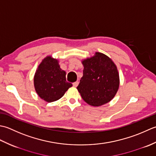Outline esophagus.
Returning a JSON list of instances; mask_svg holds the SVG:
<instances>
[{"instance_id": "esophagus-1", "label": "esophagus", "mask_w": 156, "mask_h": 156, "mask_svg": "<svg viewBox=\"0 0 156 156\" xmlns=\"http://www.w3.org/2000/svg\"><path fill=\"white\" fill-rule=\"evenodd\" d=\"M78 84H79V82L78 81H75V82H74L73 83V85L74 87H77V85H78Z\"/></svg>"}]
</instances>
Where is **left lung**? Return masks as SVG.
Instances as JSON below:
<instances>
[{"label":"left lung","instance_id":"left-lung-1","mask_svg":"<svg viewBox=\"0 0 156 156\" xmlns=\"http://www.w3.org/2000/svg\"><path fill=\"white\" fill-rule=\"evenodd\" d=\"M81 62L83 75L77 89L83 100L92 106L108 103L115 96L120 85L116 65L108 56L98 52Z\"/></svg>","mask_w":156,"mask_h":156}]
</instances>
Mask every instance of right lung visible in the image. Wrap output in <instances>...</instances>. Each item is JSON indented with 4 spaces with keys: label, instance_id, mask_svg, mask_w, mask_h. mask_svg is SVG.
I'll use <instances>...</instances> for the list:
<instances>
[{
    "label": "right lung",
    "instance_id": "obj_1",
    "mask_svg": "<svg viewBox=\"0 0 156 156\" xmlns=\"http://www.w3.org/2000/svg\"><path fill=\"white\" fill-rule=\"evenodd\" d=\"M34 83L37 94L47 102L61 98L72 83L66 80V72L60 67L58 60L47 56L38 66Z\"/></svg>",
    "mask_w": 156,
    "mask_h": 156
}]
</instances>
